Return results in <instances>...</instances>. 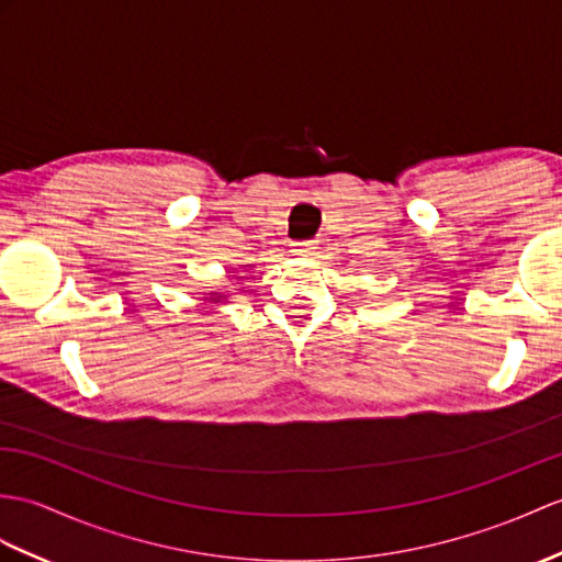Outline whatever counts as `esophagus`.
Instances as JSON below:
<instances>
[{
	"instance_id": "34e87169",
	"label": "esophagus",
	"mask_w": 562,
	"mask_h": 562,
	"mask_svg": "<svg viewBox=\"0 0 562 562\" xmlns=\"http://www.w3.org/2000/svg\"><path fill=\"white\" fill-rule=\"evenodd\" d=\"M292 254H294V256H299V258H308V256L316 254V246H313V241H302V244H294Z\"/></svg>"
}]
</instances>
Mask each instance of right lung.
Here are the masks:
<instances>
[{"label": "right lung", "mask_w": 562, "mask_h": 562, "mask_svg": "<svg viewBox=\"0 0 562 562\" xmlns=\"http://www.w3.org/2000/svg\"><path fill=\"white\" fill-rule=\"evenodd\" d=\"M234 278V276H232ZM227 299V294H222V292H211L207 296H203V302H207V304H222Z\"/></svg>", "instance_id": "add662e5"}]
</instances>
